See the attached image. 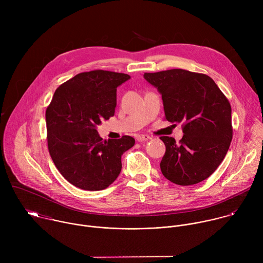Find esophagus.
I'll list each match as a JSON object with an SVG mask.
<instances>
[{
  "label": "esophagus",
  "mask_w": 263,
  "mask_h": 263,
  "mask_svg": "<svg viewBox=\"0 0 263 263\" xmlns=\"http://www.w3.org/2000/svg\"><path fill=\"white\" fill-rule=\"evenodd\" d=\"M151 139V137H149L148 135H137L136 136V140L138 141V142H142V141H147V140H149Z\"/></svg>",
  "instance_id": "obj_1"
}]
</instances>
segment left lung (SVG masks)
<instances>
[{"instance_id": "left-lung-1", "label": "left lung", "mask_w": 263, "mask_h": 263, "mask_svg": "<svg viewBox=\"0 0 263 263\" xmlns=\"http://www.w3.org/2000/svg\"><path fill=\"white\" fill-rule=\"evenodd\" d=\"M143 78L161 95L165 119L183 123V137L162 136L163 176L187 186L211 176L226 156L232 140L231 106L207 74L181 68L144 72Z\"/></svg>"}]
</instances>
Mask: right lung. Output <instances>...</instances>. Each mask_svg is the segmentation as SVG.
<instances>
[{
	"mask_svg": "<svg viewBox=\"0 0 263 263\" xmlns=\"http://www.w3.org/2000/svg\"><path fill=\"white\" fill-rule=\"evenodd\" d=\"M131 77L108 70L81 72L60 85L46 111L48 146L60 174L84 191H102L122 171L135 139L103 140L97 126L115 116L117 88Z\"/></svg>",
	"mask_w": 263,
	"mask_h": 263,
	"instance_id": "add662e5",
	"label": "right lung"
}]
</instances>
